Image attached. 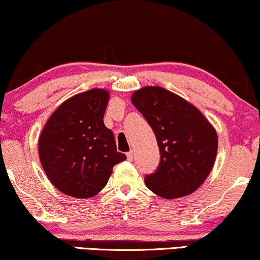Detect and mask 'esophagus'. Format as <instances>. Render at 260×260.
I'll use <instances>...</instances> for the list:
<instances>
[{
	"label": "esophagus",
	"mask_w": 260,
	"mask_h": 260,
	"mask_svg": "<svg viewBox=\"0 0 260 260\" xmlns=\"http://www.w3.org/2000/svg\"><path fill=\"white\" fill-rule=\"evenodd\" d=\"M126 157H127V160H134V151L133 150H130L129 152H127V155H126Z\"/></svg>",
	"instance_id": "esophagus-1"
}]
</instances>
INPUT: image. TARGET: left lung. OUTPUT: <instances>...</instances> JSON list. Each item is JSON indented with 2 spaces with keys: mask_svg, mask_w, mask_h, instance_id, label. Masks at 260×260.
<instances>
[{
  "mask_svg": "<svg viewBox=\"0 0 260 260\" xmlns=\"http://www.w3.org/2000/svg\"><path fill=\"white\" fill-rule=\"evenodd\" d=\"M131 102L152 127L160 152L145 185L165 199L192 193L211 172L217 156L214 127L197 108L160 86H144Z\"/></svg>",
  "mask_w": 260,
  "mask_h": 260,
  "instance_id": "left-lung-1",
  "label": "left lung"
}]
</instances>
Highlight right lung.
<instances>
[{"mask_svg": "<svg viewBox=\"0 0 260 260\" xmlns=\"http://www.w3.org/2000/svg\"><path fill=\"white\" fill-rule=\"evenodd\" d=\"M104 89H91L56 109L39 138V155L52 185L75 198L93 197L107 185L112 168L126 156L117 151L104 125Z\"/></svg>", "mask_w": 260, "mask_h": 260, "instance_id": "obj_1", "label": "right lung"}]
</instances>
